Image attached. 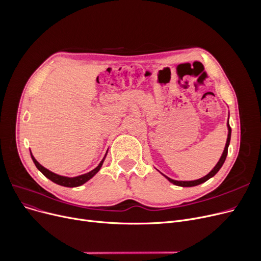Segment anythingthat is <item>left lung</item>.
Segmentation results:
<instances>
[{
    "label": "left lung",
    "instance_id": "8db88e82",
    "mask_svg": "<svg viewBox=\"0 0 261 261\" xmlns=\"http://www.w3.org/2000/svg\"><path fill=\"white\" fill-rule=\"evenodd\" d=\"M227 129H228V134H227V140H226L225 148H224V150H223V153H222L220 160H219V162L217 163V165L213 168V170H212L208 174H206L205 176L201 177V179L195 180V181H175V180L170 179V177H168V176H166V175H164V176H165L166 179H167L169 182H171L172 184L177 185V186H182V187H193V186H197V185H199V184H202V183H204V182H206L207 180H210L211 177H213L219 170H220V168L222 167V165L224 164V161H225V159H226L227 149H228V145H229V142H230V134H231V129H230V127H229L228 121H227Z\"/></svg>",
    "mask_w": 261,
    "mask_h": 261
}]
</instances>
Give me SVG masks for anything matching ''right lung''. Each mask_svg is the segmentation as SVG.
I'll list each match as a JSON object with an SVG mask.
<instances>
[{
	"instance_id": "1",
	"label": "right lung",
	"mask_w": 261,
	"mask_h": 261,
	"mask_svg": "<svg viewBox=\"0 0 261 261\" xmlns=\"http://www.w3.org/2000/svg\"><path fill=\"white\" fill-rule=\"evenodd\" d=\"M31 155H32L33 162L35 163L36 167H37L41 172H42V173L47 177V179H49L51 182L56 183V184H58V185H61V186H65V187H77V186H80V185H82V184H85L86 182H88L90 179H92V177H93L96 173H97V172L99 171V169H100L101 166H102V163H103V161H105V159H106L107 153H106L105 158L102 159V161L99 163V165H98L97 167H96L95 169L91 170V171L88 172V173L81 174V175H78V176H74V177L63 176V175H59V174H56V173H54V172L49 171L48 169L44 168L42 165H40V164L37 162V160L33 156L32 152H31Z\"/></svg>"
}]
</instances>
